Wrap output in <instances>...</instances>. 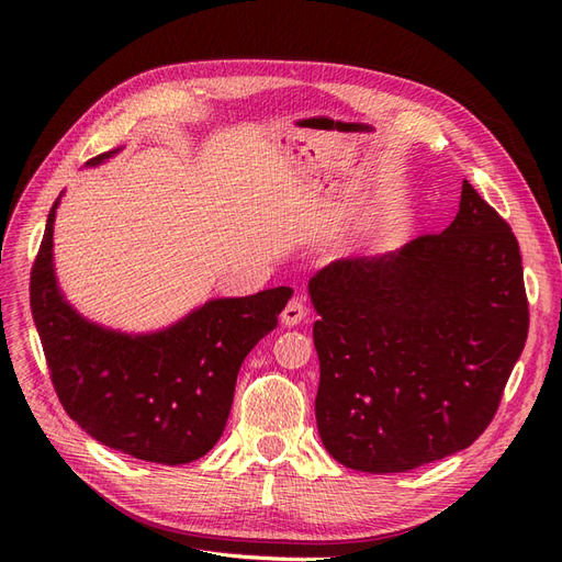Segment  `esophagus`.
<instances>
[{
	"label": "esophagus",
	"mask_w": 562,
	"mask_h": 562,
	"mask_svg": "<svg viewBox=\"0 0 562 562\" xmlns=\"http://www.w3.org/2000/svg\"><path fill=\"white\" fill-rule=\"evenodd\" d=\"M307 316V305H305V301L303 299H291L289 303H286V307L282 310V323L284 326H299V323L303 321Z\"/></svg>",
	"instance_id": "esophagus-1"
}]
</instances>
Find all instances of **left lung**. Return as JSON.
Returning a JSON list of instances; mask_svg holds the SVG:
<instances>
[{
	"instance_id": "8db88e82",
	"label": "left lung",
	"mask_w": 562,
	"mask_h": 562,
	"mask_svg": "<svg viewBox=\"0 0 562 562\" xmlns=\"http://www.w3.org/2000/svg\"><path fill=\"white\" fill-rule=\"evenodd\" d=\"M310 293L316 426L337 462L396 474L483 435L526 344L528 299L517 236L467 180L445 232L333 261Z\"/></svg>"
}]
</instances>
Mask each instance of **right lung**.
I'll return each instance as SVG.
<instances>
[{"label": "right lung", "mask_w": 562, "mask_h": 562, "mask_svg": "<svg viewBox=\"0 0 562 562\" xmlns=\"http://www.w3.org/2000/svg\"><path fill=\"white\" fill-rule=\"evenodd\" d=\"M56 204L34 261L29 299L58 401L70 419L109 449L161 464L202 458L225 430L246 356L278 326L293 289L218 299L155 335L104 330L83 321L58 293L52 269Z\"/></svg>", "instance_id": "add662e5"}]
</instances>
